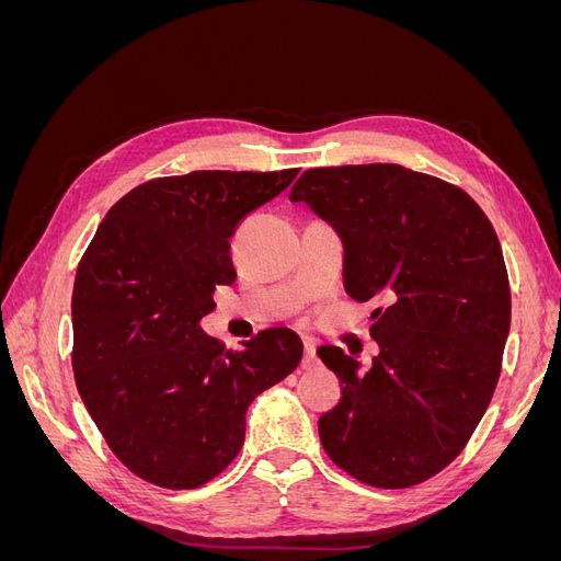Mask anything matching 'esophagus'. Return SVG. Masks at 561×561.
I'll list each match as a JSON object with an SVG mask.
<instances>
[{
    "label": "esophagus",
    "mask_w": 561,
    "mask_h": 561,
    "mask_svg": "<svg viewBox=\"0 0 561 561\" xmlns=\"http://www.w3.org/2000/svg\"><path fill=\"white\" fill-rule=\"evenodd\" d=\"M318 365V355H316V346L311 342L304 344V358H301V367L311 369Z\"/></svg>",
    "instance_id": "34e87169"
}]
</instances>
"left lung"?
<instances>
[{"instance_id": "1", "label": "left lung", "mask_w": 561, "mask_h": 561, "mask_svg": "<svg viewBox=\"0 0 561 561\" xmlns=\"http://www.w3.org/2000/svg\"><path fill=\"white\" fill-rule=\"evenodd\" d=\"M344 243L346 293L383 297L367 371L336 346L318 355L342 400L320 443L355 480L404 489L461 454L501 375L511 285L499 236L463 190L396 163L311 168L290 192Z\"/></svg>"}]
</instances>
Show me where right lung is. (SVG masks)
<instances>
[{"instance_id":"obj_1","label":"right lung","mask_w":561,"mask_h":561,"mask_svg":"<svg viewBox=\"0 0 561 561\" xmlns=\"http://www.w3.org/2000/svg\"><path fill=\"white\" fill-rule=\"evenodd\" d=\"M299 168L194 171L135 186L100 222L77 268L72 367L98 431L128 470L165 489H196L245 439V412L301 360L287 328L225 351L201 330L236 268L229 239Z\"/></svg>"}]
</instances>
